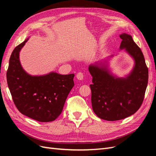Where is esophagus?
Returning <instances> with one entry per match:
<instances>
[{
    "label": "esophagus",
    "mask_w": 156,
    "mask_h": 156,
    "mask_svg": "<svg viewBox=\"0 0 156 156\" xmlns=\"http://www.w3.org/2000/svg\"><path fill=\"white\" fill-rule=\"evenodd\" d=\"M77 79L78 80H80V81H81V80L83 79L84 78V74L82 73V72H79L77 74Z\"/></svg>",
    "instance_id": "obj_1"
}]
</instances>
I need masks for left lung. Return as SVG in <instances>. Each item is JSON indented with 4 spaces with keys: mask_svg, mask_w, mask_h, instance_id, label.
Masks as SVG:
<instances>
[{
    "mask_svg": "<svg viewBox=\"0 0 156 156\" xmlns=\"http://www.w3.org/2000/svg\"><path fill=\"white\" fill-rule=\"evenodd\" d=\"M120 46L134 60L131 72L125 77L112 75L107 61L90 64L88 70L92 76V106L101 119L115 121L133 115L141 106L148 80V69L142 51L131 36L123 33ZM111 56L110 57H112Z\"/></svg>",
    "mask_w": 156,
    "mask_h": 156,
    "instance_id": "1",
    "label": "left lung"
}]
</instances>
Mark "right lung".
I'll return each mask as SVG.
<instances>
[{"mask_svg": "<svg viewBox=\"0 0 156 156\" xmlns=\"http://www.w3.org/2000/svg\"><path fill=\"white\" fill-rule=\"evenodd\" d=\"M29 38L13 49L6 73L7 83L14 104L21 113L32 119L48 122L61 114L74 86V74L50 72L31 75L23 69L20 52Z\"/></svg>", "mask_w": 156, "mask_h": 156, "instance_id": "obj_1", "label": "right lung"}]
</instances>
